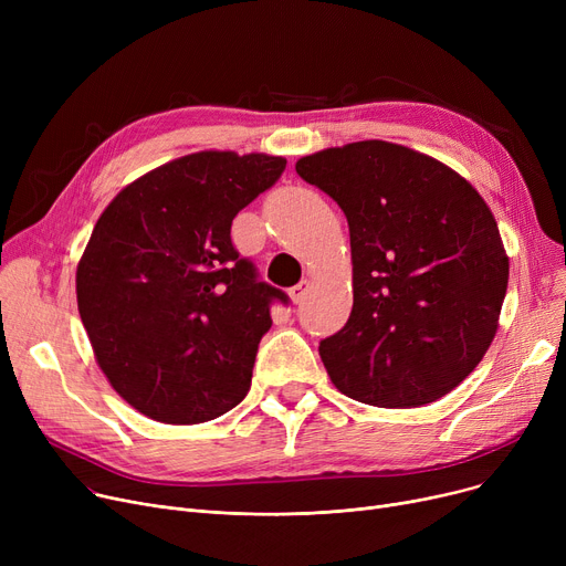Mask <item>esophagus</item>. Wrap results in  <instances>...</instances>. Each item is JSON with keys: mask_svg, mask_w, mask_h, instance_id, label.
<instances>
[{"mask_svg": "<svg viewBox=\"0 0 566 566\" xmlns=\"http://www.w3.org/2000/svg\"><path fill=\"white\" fill-rule=\"evenodd\" d=\"M310 286H312L310 280H303V282H298L295 286H291V289H289V298H291L293 303H301V301L305 298V295H307Z\"/></svg>", "mask_w": 566, "mask_h": 566, "instance_id": "34e87169", "label": "esophagus"}]
</instances>
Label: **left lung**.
I'll return each mask as SVG.
<instances>
[{
    "mask_svg": "<svg viewBox=\"0 0 566 566\" xmlns=\"http://www.w3.org/2000/svg\"><path fill=\"white\" fill-rule=\"evenodd\" d=\"M348 220L353 310L323 339L335 388L378 408H418L463 382L489 350L510 256L482 195L415 148L365 139L295 163Z\"/></svg>",
    "mask_w": 566,
    "mask_h": 566,
    "instance_id": "1",
    "label": "left lung"
}]
</instances>
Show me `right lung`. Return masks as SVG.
<instances>
[{"mask_svg": "<svg viewBox=\"0 0 566 566\" xmlns=\"http://www.w3.org/2000/svg\"><path fill=\"white\" fill-rule=\"evenodd\" d=\"M282 156L197 151L139 176L80 256L77 310L116 395L165 424L216 420L250 390L271 303L231 245L241 208L282 176Z\"/></svg>", "mask_w": 566, "mask_h": 566, "instance_id": "right-lung-1", "label": "right lung"}]
</instances>
